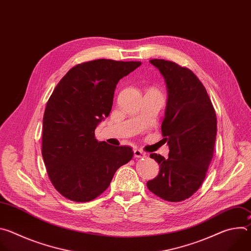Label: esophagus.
Returning a JSON list of instances; mask_svg holds the SVG:
<instances>
[{"instance_id":"esophagus-1","label":"esophagus","mask_w":251,"mask_h":251,"mask_svg":"<svg viewBox=\"0 0 251 251\" xmlns=\"http://www.w3.org/2000/svg\"><path fill=\"white\" fill-rule=\"evenodd\" d=\"M146 156H147V154L145 152H143V151H141L139 149H135L134 150V157L135 158H144Z\"/></svg>"}]
</instances>
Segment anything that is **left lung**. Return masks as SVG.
<instances>
[{"mask_svg": "<svg viewBox=\"0 0 251 251\" xmlns=\"http://www.w3.org/2000/svg\"><path fill=\"white\" fill-rule=\"evenodd\" d=\"M165 78L168 102L162 135L169 158L151 154L160 165L159 175L147 188L162 200L177 202L201 186L213 156L217 115L203 84L193 71L176 62L151 59Z\"/></svg>", "mask_w": 251, "mask_h": 251, "instance_id": "1", "label": "left lung"}]
</instances>
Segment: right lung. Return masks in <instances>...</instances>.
<instances>
[{"label": "right lung", "instance_id": "1", "mask_svg": "<svg viewBox=\"0 0 251 251\" xmlns=\"http://www.w3.org/2000/svg\"><path fill=\"white\" fill-rule=\"evenodd\" d=\"M140 65L105 58L85 61L70 68L53 89L44 114L42 154L51 184L64 198L94 200L133 158L131 147L98 142L94 132L111 111L118 81Z\"/></svg>", "mask_w": 251, "mask_h": 251}]
</instances>
